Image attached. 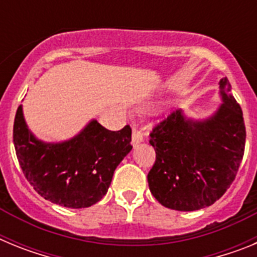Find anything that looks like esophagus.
I'll use <instances>...</instances> for the list:
<instances>
[{
    "mask_svg": "<svg viewBox=\"0 0 257 257\" xmlns=\"http://www.w3.org/2000/svg\"><path fill=\"white\" fill-rule=\"evenodd\" d=\"M143 142H144V136H143L142 131L138 130L136 127H133V138H131V144H133V147H136V145Z\"/></svg>",
    "mask_w": 257,
    "mask_h": 257,
    "instance_id": "obj_1",
    "label": "esophagus"
}]
</instances>
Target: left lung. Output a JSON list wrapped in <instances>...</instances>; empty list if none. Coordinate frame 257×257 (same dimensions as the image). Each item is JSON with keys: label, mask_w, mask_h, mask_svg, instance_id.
Returning a JSON list of instances; mask_svg holds the SVG:
<instances>
[{"label": "left lung", "mask_w": 257, "mask_h": 257, "mask_svg": "<svg viewBox=\"0 0 257 257\" xmlns=\"http://www.w3.org/2000/svg\"><path fill=\"white\" fill-rule=\"evenodd\" d=\"M222 104L206 118L179 109L154 127L149 143L156 163L149 189L161 205L176 211L211 206L228 190L242 162L246 127L228 78L220 79Z\"/></svg>", "instance_id": "1"}]
</instances>
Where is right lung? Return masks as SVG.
Segmentation results:
<instances>
[{
	"instance_id": "add662e5",
	"label": "right lung",
	"mask_w": 257,
	"mask_h": 257,
	"mask_svg": "<svg viewBox=\"0 0 257 257\" xmlns=\"http://www.w3.org/2000/svg\"><path fill=\"white\" fill-rule=\"evenodd\" d=\"M130 143V126L109 131L96 119L69 140L44 142L29 130L23 105L14 121V145L27 180L41 197L68 208L90 207L105 196Z\"/></svg>"
}]
</instances>
